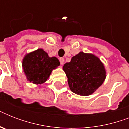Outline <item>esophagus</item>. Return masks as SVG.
I'll use <instances>...</instances> for the list:
<instances>
[{"label":"esophagus","mask_w":129,"mask_h":129,"mask_svg":"<svg viewBox=\"0 0 129 129\" xmlns=\"http://www.w3.org/2000/svg\"><path fill=\"white\" fill-rule=\"evenodd\" d=\"M59 62H60L61 65L63 64V63H64V59H63V58L59 59Z\"/></svg>","instance_id":"1"}]
</instances>
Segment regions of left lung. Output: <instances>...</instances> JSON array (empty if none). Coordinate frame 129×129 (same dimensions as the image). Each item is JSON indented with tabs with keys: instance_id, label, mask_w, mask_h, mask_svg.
<instances>
[{
	"instance_id": "1",
	"label": "left lung",
	"mask_w": 129,
	"mask_h": 129,
	"mask_svg": "<svg viewBox=\"0 0 129 129\" xmlns=\"http://www.w3.org/2000/svg\"><path fill=\"white\" fill-rule=\"evenodd\" d=\"M63 68L70 90L80 96H89L94 93L106 78L103 64L92 54L80 52Z\"/></svg>"
}]
</instances>
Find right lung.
Masks as SVG:
<instances>
[{"instance_id":"right-lung-1","label":"right lung","mask_w":129,"mask_h":129,"mask_svg":"<svg viewBox=\"0 0 129 129\" xmlns=\"http://www.w3.org/2000/svg\"><path fill=\"white\" fill-rule=\"evenodd\" d=\"M59 64L56 57H49L42 49L27 55L23 61V68L27 80L35 84L47 81L53 69Z\"/></svg>"}]
</instances>
